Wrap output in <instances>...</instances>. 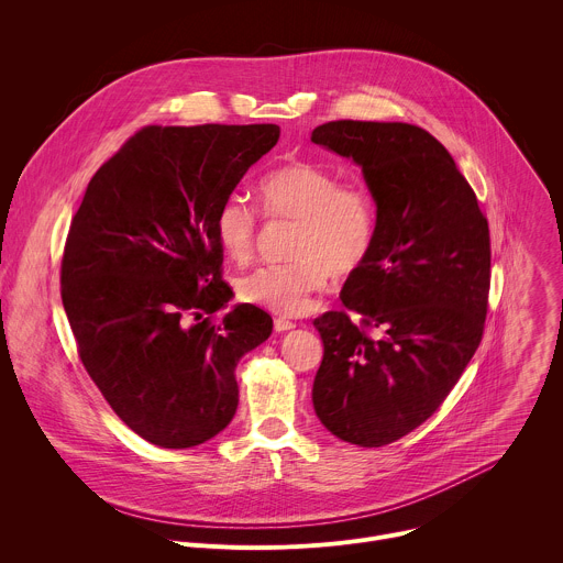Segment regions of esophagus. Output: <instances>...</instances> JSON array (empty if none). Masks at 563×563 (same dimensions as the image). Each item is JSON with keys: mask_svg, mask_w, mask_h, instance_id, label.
<instances>
[{"mask_svg": "<svg viewBox=\"0 0 563 563\" xmlns=\"http://www.w3.org/2000/svg\"><path fill=\"white\" fill-rule=\"evenodd\" d=\"M294 328H296V323H291V320H287V318H276V320H274V330H276L278 334L289 332V330H294Z\"/></svg>", "mask_w": 563, "mask_h": 563, "instance_id": "obj_1", "label": "esophagus"}]
</instances>
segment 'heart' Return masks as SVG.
Listing matches in <instances>:
<instances>
[{
  "label": "heart",
  "instance_id": "heart-1",
  "mask_svg": "<svg viewBox=\"0 0 563 563\" xmlns=\"http://www.w3.org/2000/svg\"><path fill=\"white\" fill-rule=\"evenodd\" d=\"M269 218L296 220L291 263L265 265L238 280L245 302L276 313H302L311 296L330 285L332 274L356 272L376 243V202L361 185H341L336 174L307 159L269 172L258 185ZM258 216L243 196H229L216 213L222 252L245 263L256 243Z\"/></svg>",
  "mask_w": 563,
  "mask_h": 563
}]
</instances>
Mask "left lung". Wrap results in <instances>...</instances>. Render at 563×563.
<instances>
[{"label":"left lung","instance_id":"1","mask_svg":"<svg viewBox=\"0 0 563 563\" xmlns=\"http://www.w3.org/2000/svg\"><path fill=\"white\" fill-rule=\"evenodd\" d=\"M311 142L361 167L376 243L350 274L345 311L313 320L323 341L311 400L334 437L380 448L430 419L484 334L490 231L448 148L408 122L336 120Z\"/></svg>","mask_w":563,"mask_h":563}]
</instances>
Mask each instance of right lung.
<instances>
[{
  "mask_svg": "<svg viewBox=\"0 0 563 563\" xmlns=\"http://www.w3.org/2000/svg\"><path fill=\"white\" fill-rule=\"evenodd\" d=\"M276 124L146 126L91 178L62 258V302L89 376L144 441L194 448L238 408L235 365L272 316L233 305L216 213L276 146Z\"/></svg>",
  "mask_w": 563,
  "mask_h": 563,
  "instance_id": "add662e5",
  "label": "right lung"
}]
</instances>
